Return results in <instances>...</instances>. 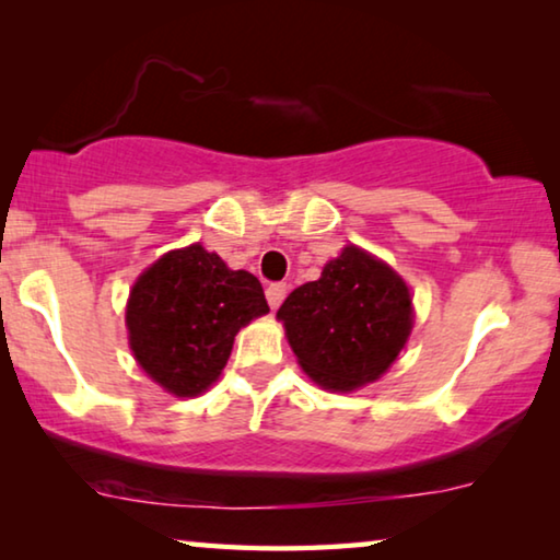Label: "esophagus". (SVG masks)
I'll return each instance as SVG.
<instances>
[{
    "label": "esophagus",
    "instance_id": "esophagus-1",
    "mask_svg": "<svg viewBox=\"0 0 560 560\" xmlns=\"http://www.w3.org/2000/svg\"><path fill=\"white\" fill-rule=\"evenodd\" d=\"M287 291H289L287 283H269V287H266V299H269V306L279 308L283 296H287Z\"/></svg>",
    "mask_w": 560,
    "mask_h": 560
}]
</instances>
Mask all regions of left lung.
<instances>
[{"label":"left lung","instance_id":"1","mask_svg":"<svg viewBox=\"0 0 560 560\" xmlns=\"http://www.w3.org/2000/svg\"><path fill=\"white\" fill-rule=\"evenodd\" d=\"M316 385L352 392L389 370L412 331V296L385 261L347 246L277 312Z\"/></svg>","mask_w":560,"mask_h":560}]
</instances>
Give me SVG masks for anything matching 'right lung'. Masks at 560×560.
Instances as JSON below:
<instances>
[{
	"instance_id": "add662e5",
	"label": "right lung",
	"mask_w": 560,
	"mask_h": 560,
	"mask_svg": "<svg viewBox=\"0 0 560 560\" xmlns=\"http://www.w3.org/2000/svg\"><path fill=\"white\" fill-rule=\"evenodd\" d=\"M266 312L254 273L231 271L219 254L194 244L140 273L125 324L148 377L175 397H196L219 380L238 329Z\"/></svg>"
}]
</instances>
